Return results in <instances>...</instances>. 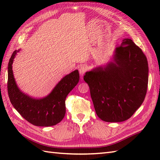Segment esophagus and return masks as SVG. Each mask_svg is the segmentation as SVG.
I'll list each match as a JSON object with an SVG mask.
<instances>
[{
  "label": "esophagus",
  "mask_w": 160,
  "mask_h": 160,
  "mask_svg": "<svg viewBox=\"0 0 160 160\" xmlns=\"http://www.w3.org/2000/svg\"><path fill=\"white\" fill-rule=\"evenodd\" d=\"M87 69V67L86 65H84V64H82L79 67V73L80 75V76H83V75L84 74V73L86 72V71Z\"/></svg>",
  "instance_id": "obj_1"
}]
</instances>
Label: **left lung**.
<instances>
[{
	"instance_id": "left-lung-1",
	"label": "left lung",
	"mask_w": 160,
	"mask_h": 160,
	"mask_svg": "<svg viewBox=\"0 0 160 160\" xmlns=\"http://www.w3.org/2000/svg\"><path fill=\"white\" fill-rule=\"evenodd\" d=\"M95 111L102 120H128L142 105L148 80L147 57L131 39L124 38L106 64L87 71Z\"/></svg>"
}]
</instances>
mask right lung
<instances>
[{
    "instance_id": "right-lung-1",
    "label": "right lung",
    "mask_w": 160,
    "mask_h": 160,
    "mask_svg": "<svg viewBox=\"0 0 160 160\" xmlns=\"http://www.w3.org/2000/svg\"><path fill=\"white\" fill-rule=\"evenodd\" d=\"M16 50L8 64V90L9 100L15 109L29 123L37 127H51L62 120L66 113L65 99L79 82L80 76L76 69L61 79L47 96L34 98L23 93L15 80L12 65L17 53Z\"/></svg>"
}]
</instances>
